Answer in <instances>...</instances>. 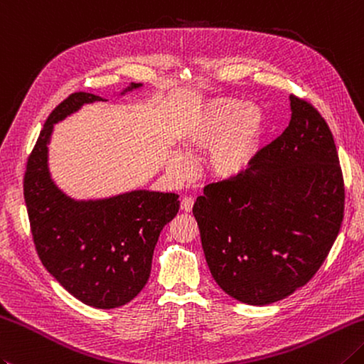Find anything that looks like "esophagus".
Listing matches in <instances>:
<instances>
[{
    "label": "esophagus",
    "instance_id": "esophagus-1",
    "mask_svg": "<svg viewBox=\"0 0 364 364\" xmlns=\"http://www.w3.org/2000/svg\"><path fill=\"white\" fill-rule=\"evenodd\" d=\"M192 206H194V198H192L191 196L183 197V200H181V210L189 213V211H192Z\"/></svg>",
    "mask_w": 364,
    "mask_h": 364
}]
</instances>
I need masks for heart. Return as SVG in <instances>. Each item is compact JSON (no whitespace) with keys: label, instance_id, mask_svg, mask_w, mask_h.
I'll return each mask as SVG.
<instances>
[{"label":"heart","instance_id":"heart-1","mask_svg":"<svg viewBox=\"0 0 364 364\" xmlns=\"http://www.w3.org/2000/svg\"><path fill=\"white\" fill-rule=\"evenodd\" d=\"M265 127V113L259 105L235 97H216L197 112L183 135V146L188 151L210 149L206 159L210 172L232 180L247 172L257 158ZM168 167L176 178H183L189 173L191 159L175 151Z\"/></svg>","mask_w":364,"mask_h":364}]
</instances>
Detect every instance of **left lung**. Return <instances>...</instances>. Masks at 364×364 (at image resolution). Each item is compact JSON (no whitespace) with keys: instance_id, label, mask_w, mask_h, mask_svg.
Segmentation results:
<instances>
[{"instance_id":"obj_1","label":"left lung","mask_w":364,"mask_h":364,"mask_svg":"<svg viewBox=\"0 0 364 364\" xmlns=\"http://www.w3.org/2000/svg\"><path fill=\"white\" fill-rule=\"evenodd\" d=\"M291 118L238 178L206 184L194 203L218 286L265 306L308 284L341 230L344 178L333 134L311 102L290 96Z\"/></svg>"}]
</instances>
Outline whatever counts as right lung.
Wrapping results in <instances>:
<instances>
[{"label": "right lung", "instance_id": "right-lung-1", "mask_svg": "<svg viewBox=\"0 0 364 364\" xmlns=\"http://www.w3.org/2000/svg\"><path fill=\"white\" fill-rule=\"evenodd\" d=\"M132 83L124 91L139 88ZM105 101L78 91L50 113L26 162L23 196L42 265L77 300L97 309L129 303L151 272L154 246L180 200L173 192L132 191L77 202L55 186L47 166L53 124L83 104Z\"/></svg>", "mask_w": 364, "mask_h": 364}]
</instances>
